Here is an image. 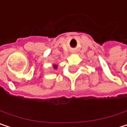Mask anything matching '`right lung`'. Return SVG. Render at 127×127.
Masks as SVG:
<instances>
[{"instance_id": "obj_1", "label": "right lung", "mask_w": 127, "mask_h": 127, "mask_svg": "<svg viewBox=\"0 0 127 127\" xmlns=\"http://www.w3.org/2000/svg\"><path fill=\"white\" fill-rule=\"evenodd\" d=\"M57 67H58L57 64H53V67H54V69H57Z\"/></svg>"}]
</instances>
